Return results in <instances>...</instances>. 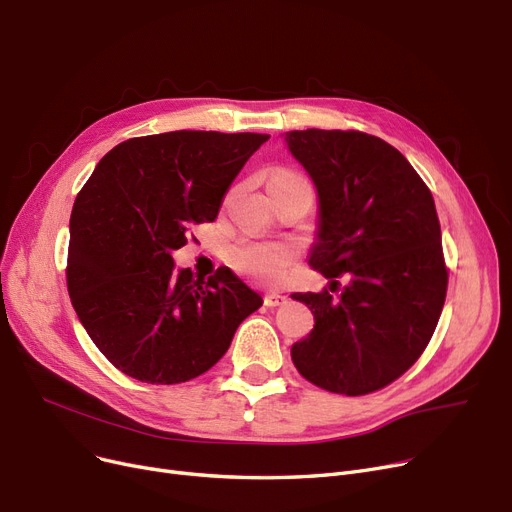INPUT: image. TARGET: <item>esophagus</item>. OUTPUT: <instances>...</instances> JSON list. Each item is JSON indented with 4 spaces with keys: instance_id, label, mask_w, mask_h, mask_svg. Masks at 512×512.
<instances>
[{
    "instance_id": "34e87169",
    "label": "esophagus",
    "mask_w": 512,
    "mask_h": 512,
    "mask_svg": "<svg viewBox=\"0 0 512 512\" xmlns=\"http://www.w3.org/2000/svg\"><path fill=\"white\" fill-rule=\"evenodd\" d=\"M263 301H265V305H267V307L272 309V307H282V305H286V301H288V299H286V297H282V294L270 292V294H265V299H263Z\"/></svg>"
}]
</instances>
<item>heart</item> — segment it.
Here are the masks:
<instances>
[{
    "mask_svg": "<svg viewBox=\"0 0 512 512\" xmlns=\"http://www.w3.org/2000/svg\"><path fill=\"white\" fill-rule=\"evenodd\" d=\"M309 184L305 176L292 170H278L272 184ZM294 259V247L282 240H240L228 251L232 270L263 286H278L284 282Z\"/></svg>",
    "mask_w": 512,
    "mask_h": 512,
    "instance_id": "obj_1",
    "label": "heart"
}]
</instances>
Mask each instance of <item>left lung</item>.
Returning a JSON list of instances; mask_svg holds the SVG:
<instances>
[{
	"instance_id": "left-lung-1",
	"label": "left lung",
	"mask_w": 512,
	"mask_h": 512,
	"mask_svg": "<svg viewBox=\"0 0 512 512\" xmlns=\"http://www.w3.org/2000/svg\"><path fill=\"white\" fill-rule=\"evenodd\" d=\"M286 143L319 195L309 265L332 280L321 292L292 294L315 317L292 363L317 388L371 394L423 355L446 301L432 191L405 155L361 130H292Z\"/></svg>"
}]
</instances>
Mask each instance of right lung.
Masks as SVG:
<instances>
[{"label": "right lung", "mask_w": 512, "mask_h": 512, "mask_svg": "<svg viewBox=\"0 0 512 512\" xmlns=\"http://www.w3.org/2000/svg\"><path fill=\"white\" fill-rule=\"evenodd\" d=\"M270 139L176 130L116 145L70 215L66 284L95 346L130 378L172 386L218 363L240 321L263 305L228 267L174 272L172 251L218 218L230 184Z\"/></svg>", "instance_id": "1"}]
</instances>
